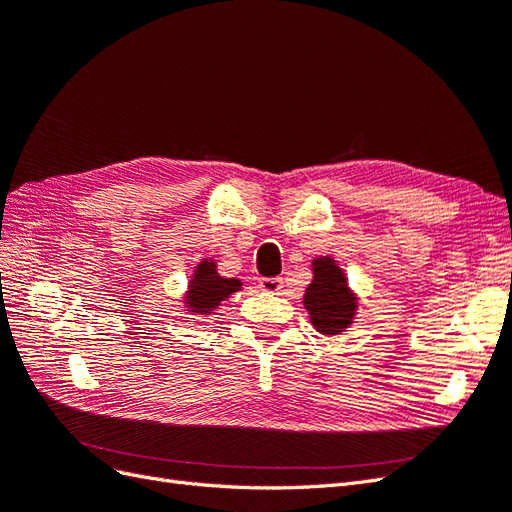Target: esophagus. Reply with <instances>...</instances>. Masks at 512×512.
I'll list each match as a JSON object with an SVG mask.
<instances>
[{"label": "esophagus", "mask_w": 512, "mask_h": 512, "mask_svg": "<svg viewBox=\"0 0 512 512\" xmlns=\"http://www.w3.org/2000/svg\"><path fill=\"white\" fill-rule=\"evenodd\" d=\"M260 288L265 290L267 294H280L282 288H284V280H282V277H262Z\"/></svg>", "instance_id": "esophagus-1"}]
</instances>
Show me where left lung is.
Instances as JSON below:
<instances>
[{
	"label": "left lung",
	"mask_w": 512,
	"mask_h": 512,
	"mask_svg": "<svg viewBox=\"0 0 512 512\" xmlns=\"http://www.w3.org/2000/svg\"><path fill=\"white\" fill-rule=\"evenodd\" d=\"M314 280L307 286L303 305L314 329L322 335H339L348 329L356 314V297L348 288L344 271L331 256L312 262Z\"/></svg>",
	"instance_id": "obj_1"
}]
</instances>
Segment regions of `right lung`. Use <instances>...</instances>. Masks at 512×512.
Returning <instances> with one entry per match:
<instances>
[{
    "label": "right lung",
    "instance_id": "obj_1",
    "mask_svg": "<svg viewBox=\"0 0 512 512\" xmlns=\"http://www.w3.org/2000/svg\"><path fill=\"white\" fill-rule=\"evenodd\" d=\"M241 280L235 277H222L218 273V265L215 260H203L194 269V275L190 280L188 294H185V307L192 314L211 316L215 309L226 301L232 292L241 290Z\"/></svg>",
    "mask_w": 512,
    "mask_h": 512
}]
</instances>
